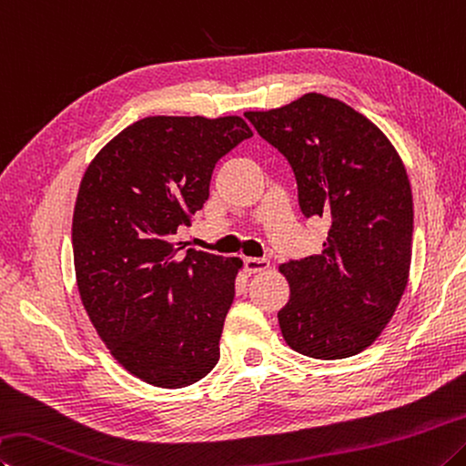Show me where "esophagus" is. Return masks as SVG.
Wrapping results in <instances>:
<instances>
[{"mask_svg": "<svg viewBox=\"0 0 466 466\" xmlns=\"http://www.w3.org/2000/svg\"><path fill=\"white\" fill-rule=\"evenodd\" d=\"M244 267H247L248 273H262L270 267V262L267 258H257V257H248L244 258Z\"/></svg>", "mask_w": 466, "mask_h": 466, "instance_id": "1", "label": "esophagus"}]
</instances>
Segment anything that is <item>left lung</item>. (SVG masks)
Masks as SVG:
<instances>
[{"instance_id": "left-lung-1", "label": "left lung", "mask_w": 466, "mask_h": 466, "mask_svg": "<svg viewBox=\"0 0 466 466\" xmlns=\"http://www.w3.org/2000/svg\"><path fill=\"white\" fill-rule=\"evenodd\" d=\"M244 116L291 165L303 216L329 224L321 255L279 267L291 287L277 314L285 342L311 359L354 357L408 285L413 199L401 158L373 122L321 93Z\"/></svg>"}]
</instances>
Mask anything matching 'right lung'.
Here are the masks:
<instances>
[{"label":"right lung","instance_id":"right-lung-1","mask_svg":"<svg viewBox=\"0 0 466 466\" xmlns=\"http://www.w3.org/2000/svg\"><path fill=\"white\" fill-rule=\"evenodd\" d=\"M250 137L238 116H150L109 140L81 179L83 308L112 357L155 387H187L219 359L242 260L185 250L175 234L204 208L218 160Z\"/></svg>","mask_w":466,"mask_h":466}]
</instances>
